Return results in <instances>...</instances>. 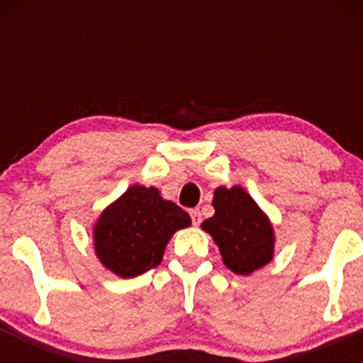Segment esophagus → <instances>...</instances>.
I'll return each mask as SVG.
<instances>
[{
  "label": "esophagus",
  "mask_w": 363,
  "mask_h": 363,
  "mask_svg": "<svg viewBox=\"0 0 363 363\" xmlns=\"http://www.w3.org/2000/svg\"><path fill=\"white\" fill-rule=\"evenodd\" d=\"M189 216H191L193 225H200V223H202V212H200V208H191V211H189Z\"/></svg>",
  "instance_id": "1"
}]
</instances>
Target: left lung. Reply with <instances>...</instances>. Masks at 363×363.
Segmentation results:
<instances>
[{
  "mask_svg": "<svg viewBox=\"0 0 363 363\" xmlns=\"http://www.w3.org/2000/svg\"><path fill=\"white\" fill-rule=\"evenodd\" d=\"M212 205L216 214L205 219L202 228L218 244L225 265L242 276L267 265L272 259L274 232L255 200L233 186L216 189Z\"/></svg>",
  "mask_w": 363,
  "mask_h": 363,
  "instance_id": "obj_1",
  "label": "left lung"
}]
</instances>
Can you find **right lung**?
I'll list each match as a JSON object with an SVG mask.
<instances>
[{"mask_svg": "<svg viewBox=\"0 0 363 363\" xmlns=\"http://www.w3.org/2000/svg\"><path fill=\"white\" fill-rule=\"evenodd\" d=\"M191 225L184 208L161 199L156 188L131 186L104 211L94 226L100 262L121 277H135L160 265L174 232Z\"/></svg>", "mask_w": 363, "mask_h": 363, "instance_id": "obj_1", "label": "right lung"}]
</instances>
